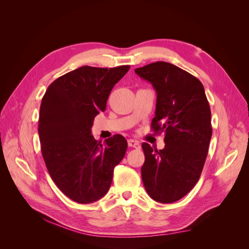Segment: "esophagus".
I'll use <instances>...</instances> for the list:
<instances>
[{
	"mask_svg": "<svg viewBox=\"0 0 249 249\" xmlns=\"http://www.w3.org/2000/svg\"><path fill=\"white\" fill-rule=\"evenodd\" d=\"M127 144H129L130 147H134V148H140V144L137 140L134 139H129L127 140Z\"/></svg>",
	"mask_w": 249,
	"mask_h": 249,
	"instance_id": "1",
	"label": "esophagus"
}]
</instances>
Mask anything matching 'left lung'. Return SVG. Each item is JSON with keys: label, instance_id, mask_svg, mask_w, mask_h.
I'll use <instances>...</instances> for the list:
<instances>
[{"label": "left lung", "instance_id": "left-lung-1", "mask_svg": "<svg viewBox=\"0 0 249 249\" xmlns=\"http://www.w3.org/2000/svg\"><path fill=\"white\" fill-rule=\"evenodd\" d=\"M135 72L156 90L152 129L165 134L163 149L142 143L143 185L154 200L175 202L197 183L208 155L212 126L205 88L197 78L168 62L150 63Z\"/></svg>", "mask_w": 249, "mask_h": 249}]
</instances>
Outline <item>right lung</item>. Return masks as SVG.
I'll list each match as a JSON object with an SVG mask.
<instances>
[{
    "label": "right lung",
    "instance_id": "add662e5",
    "mask_svg": "<svg viewBox=\"0 0 249 249\" xmlns=\"http://www.w3.org/2000/svg\"><path fill=\"white\" fill-rule=\"evenodd\" d=\"M130 70L82 66L48 87L39 112L38 134L52 179L79 203L99 200L109 190L113 171L123 160L127 142L122 135L105 144L91 135L94 117L106 110L112 88Z\"/></svg>",
    "mask_w": 249,
    "mask_h": 249
}]
</instances>
